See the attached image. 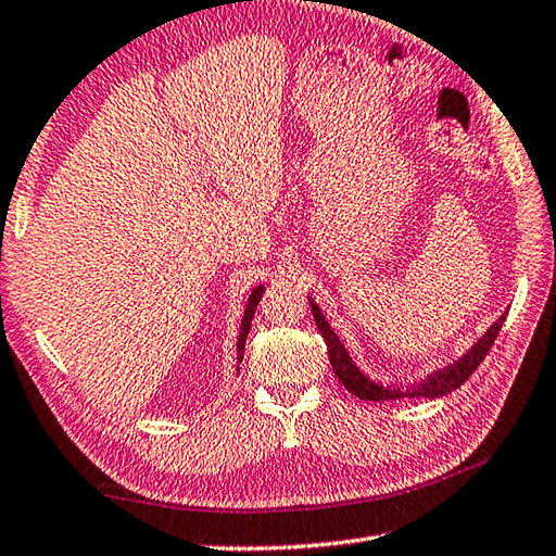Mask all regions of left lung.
Returning <instances> with one entry per match:
<instances>
[{
    "label": "left lung",
    "mask_w": 556,
    "mask_h": 556,
    "mask_svg": "<svg viewBox=\"0 0 556 556\" xmlns=\"http://www.w3.org/2000/svg\"><path fill=\"white\" fill-rule=\"evenodd\" d=\"M307 301H309V307H313L317 329L321 331V337H325V341H327L329 363H331L333 371H337L339 381L359 400H374V403H379V400H405V397H441V395H447L450 391L459 389V386L476 371V367L483 363V357L488 355L490 348H493L497 333L507 319V313H505L493 327L483 333L479 341L471 345V351L467 355L457 359L455 365H447L441 371H433L431 377H426L424 381L409 386V389H395V386H381V383H374L371 379H367L365 374L355 367L353 357L348 355V351L339 341L337 333L331 331L329 321L325 319V315H321L317 303L313 299H307Z\"/></svg>",
    "instance_id": "left-lung-1"
}]
</instances>
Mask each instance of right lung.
<instances>
[{"instance_id":"add662e5","label":"right lung","mask_w":556,"mask_h":556,"mask_svg":"<svg viewBox=\"0 0 556 556\" xmlns=\"http://www.w3.org/2000/svg\"><path fill=\"white\" fill-rule=\"evenodd\" d=\"M263 287H255L249 295V303H247V309H243V319H241V331H239V341H237V353H239V363L243 359V348H247V337H249V329H251V321H253V315H255V307L257 303H261L263 299Z\"/></svg>"}]
</instances>
